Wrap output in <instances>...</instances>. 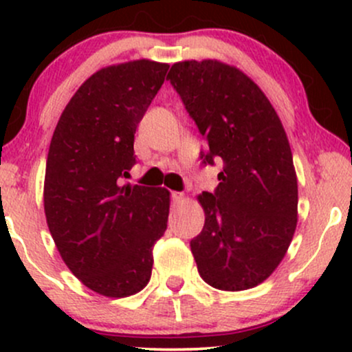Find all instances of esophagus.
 Segmentation results:
<instances>
[{
	"mask_svg": "<svg viewBox=\"0 0 352 352\" xmlns=\"http://www.w3.org/2000/svg\"><path fill=\"white\" fill-rule=\"evenodd\" d=\"M172 201H173V205H182L185 201V195L179 192H172Z\"/></svg>",
	"mask_w": 352,
	"mask_h": 352,
	"instance_id": "1",
	"label": "esophagus"
}]
</instances>
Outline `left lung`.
Returning a JSON list of instances; mask_svg holds the SVG:
<instances>
[{
  "label": "left lung",
  "instance_id": "left-lung-1",
  "mask_svg": "<svg viewBox=\"0 0 352 352\" xmlns=\"http://www.w3.org/2000/svg\"><path fill=\"white\" fill-rule=\"evenodd\" d=\"M199 127L204 164L223 160L217 190L197 197L205 225L190 241L205 283L243 292L288 252L298 223V179L280 117L243 71L217 59L180 60L167 74Z\"/></svg>",
  "mask_w": 352,
  "mask_h": 352
}]
</instances>
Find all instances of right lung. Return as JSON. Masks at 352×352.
<instances>
[{
	"label": "right lung",
	"mask_w": 352,
	"mask_h": 352,
	"mask_svg": "<svg viewBox=\"0 0 352 352\" xmlns=\"http://www.w3.org/2000/svg\"><path fill=\"white\" fill-rule=\"evenodd\" d=\"M168 64L137 59L99 69L60 114L47 152L44 213L56 248L100 296L142 292L152 248L167 230L170 192L122 185L135 164V129Z\"/></svg>",
	"instance_id": "1"
}]
</instances>
